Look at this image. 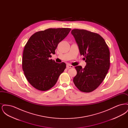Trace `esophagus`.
<instances>
[{
  "mask_svg": "<svg viewBox=\"0 0 128 128\" xmlns=\"http://www.w3.org/2000/svg\"><path fill=\"white\" fill-rule=\"evenodd\" d=\"M73 66L70 65V64H67V68L68 69L70 68H73Z\"/></svg>",
  "mask_w": 128,
  "mask_h": 128,
  "instance_id": "esophagus-1",
  "label": "esophagus"
}]
</instances>
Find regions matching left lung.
Returning <instances> with one entry per match:
<instances>
[{
	"label": "left lung",
	"mask_w": 128,
	"mask_h": 128,
	"mask_svg": "<svg viewBox=\"0 0 128 128\" xmlns=\"http://www.w3.org/2000/svg\"><path fill=\"white\" fill-rule=\"evenodd\" d=\"M72 34L79 46L86 65L75 67L73 82L80 91L90 92L104 79L110 67V52L103 38L98 34L83 29H73Z\"/></svg>",
	"instance_id": "left-lung-1"
}]
</instances>
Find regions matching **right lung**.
Segmentation results:
<instances>
[{"instance_id": "obj_1", "label": "right lung", "mask_w": 128, "mask_h": 128, "mask_svg": "<svg viewBox=\"0 0 128 128\" xmlns=\"http://www.w3.org/2000/svg\"><path fill=\"white\" fill-rule=\"evenodd\" d=\"M70 28H49L32 34L25 46L22 68L25 77L34 88L45 91L53 87L66 68L65 63L50 60L58 44Z\"/></svg>"}]
</instances>
